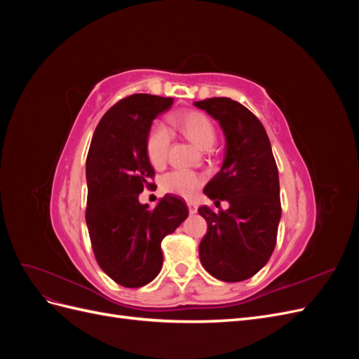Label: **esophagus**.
I'll return each instance as SVG.
<instances>
[{
  "label": "esophagus",
  "instance_id": "34e87169",
  "mask_svg": "<svg viewBox=\"0 0 359 359\" xmlns=\"http://www.w3.org/2000/svg\"><path fill=\"white\" fill-rule=\"evenodd\" d=\"M187 208H189L190 214H196L198 212V206L194 205L193 202H187Z\"/></svg>",
  "mask_w": 359,
  "mask_h": 359
}]
</instances>
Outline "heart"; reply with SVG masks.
<instances>
[{
  "mask_svg": "<svg viewBox=\"0 0 359 359\" xmlns=\"http://www.w3.org/2000/svg\"><path fill=\"white\" fill-rule=\"evenodd\" d=\"M169 124L182 136H186L201 149H208L215 140V127L211 119L202 112L187 111L169 118ZM170 132L156 123L149 128L145 149L151 165L160 169L166 165L169 148H170ZM203 184V177L193 170H172L166 173L161 180V187L168 193L180 194L182 198H191Z\"/></svg>",
  "mask_w": 359,
  "mask_h": 359,
  "instance_id": "obj_1",
  "label": "heart"
}]
</instances>
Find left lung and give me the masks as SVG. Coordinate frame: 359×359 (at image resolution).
I'll return each instance as SVG.
<instances>
[{
    "instance_id": "left-lung-1",
    "label": "left lung",
    "mask_w": 359,
    "mask_h": 359,
    "mask_svg": "<svg viewBox=\"0 0 359 359\" xmlns=\"http://www.w3.org/2000/svg\"><path fill=\"white\" fill-rule=\"evenodd\" d=\"M194 106L219 121L226 151L220 172L203 193L215 206H201L208 231L199 244L203 268L222 281H243L262 269L274 252L281 217L278 169L262 123L245 106L212 97Z\"/></svg>"
}]
</instances>
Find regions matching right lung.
<instances>
[{"label": "right lung", "mask_w": 359, "mask_h": 359, "mask_svg": "<svg viewBox=\"0 0 359 359\" xmlns=\"http://www.w3.org/2000/svg\"><path fill=\"white\" fill-rule=\"evenodd\" d=\"M170 97L133 94L115 103L97 126L86 157L85 220L94 256L115 283L140 287L163 265L161 240L187 219L181 198L165 194L156 208L139 202L153 184L145 142L153 119L172 106Z\"/></svg>", "instance_id": "right-lung-1"}]
</instances>
